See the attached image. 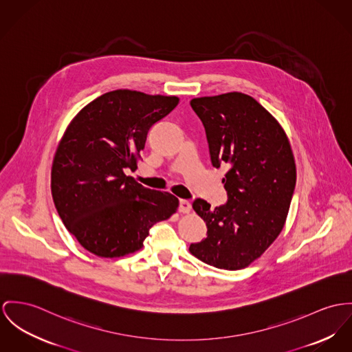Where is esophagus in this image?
Returning <instances> with one entry per match:
<instances>
[{
	"instance_id": "34e87169",
	"label": "esophagus",
	"mask_w": 352,
	"mask_h": 352,
	"mask_svg": "<svg viewBox=\"0 0 352 352\" xmlns=\"http://www.w3.org/2000/svg\"><path fill=\"white\" fill-rule=\"evenodd\" d=\"M190 209H191V204L188 199H181L179 201V213L188 214V213H190Z\"/></svg>"
}]
</instances>
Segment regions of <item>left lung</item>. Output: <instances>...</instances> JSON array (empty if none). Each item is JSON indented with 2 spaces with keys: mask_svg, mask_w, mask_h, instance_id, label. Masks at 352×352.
Listing matches in <instances>:
<instances>
[{
  "mask_svg": "<svg viewBox=\"0 0 352 352\" xmlns=\"http://www.w3.org/2000/svg\"><path fill=\"white\" fill-rule=\"evenodd\" d=\"M214 167L230 168L222 178L228 202L216 209L192 202L208 226V237L190 253L219 270L237 271L264 254L281 233L296 185V163L278 120L241 92L194 98Z\"/></svg>",
  "mask_w": 352,
  "mask_h": 352,
  "instance_id": "1",
  "label": "left lung"
}]
</instances>
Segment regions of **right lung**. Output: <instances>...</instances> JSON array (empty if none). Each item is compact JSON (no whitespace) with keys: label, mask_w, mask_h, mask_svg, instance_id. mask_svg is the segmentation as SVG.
Masks as SVG:
<instances>
[{"label":"right lung","mask_w":352,"mask_h":352,"mask_svg":"<svg viewBox=\"0 0 352 352\" xmlns=\"http://www.w3.org/2000/svg\"><path fill=\"white\" fill-rule=\"evenodd\" d=\"M178 102L116 89L88 103L67 126L51 171L54 206L69 233L95 256L134 253L154 223L177 212V197L142 186L124 170L135 171L148 129Z\"/></svg>","instance_id":"1"}]
</instances>
